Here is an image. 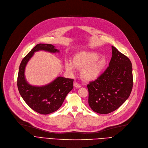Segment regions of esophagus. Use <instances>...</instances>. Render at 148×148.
Listing matches in <instances>:
<instances>
[{
  "instance_id": "34e87169",
  "label": "esophagus",
  "mask_w": 148,
  "mask_h": 148,
  "mask_svg": "<svg viewBox=\"0 0 148 148\" xmlns=\"http://www.w3.org/2000/svg\"><path fill=\"white\" fill-rule=\"evenodd\" d=\"M73 85H74L75 87H76V88H80L81 87V85L79 84H77V82H75Z\"/></svg>"
}]
</instances>
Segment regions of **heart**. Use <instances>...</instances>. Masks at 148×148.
Instances as JSON below:
<instances>
[{"instance_id":"1","label":"heart","mask_w":148,"mask_h":148,"mask_svg":"<svg viewBox=\"0 0 148 148\" xmlns=\"http://www.w3.org/2000/svg\"><path fill=\"white\" fill-rule=\"evenodd\" d=\"M99 57L96 52H81L73 57L72 63L66 62L65 66L67 71L71 73L75 72V67L81 69L82 79L86 82H92L101 76L107 64L105 57Z\"/></svg>"}]
</instances>
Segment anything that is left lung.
I'll return each instance as SVG.
<instances>
[{
    "label": "left lung",
    "mask_w": 148,
    "mask_h": 148,
    "mask_svg": "<svg viewBox=\"0 0 148 148\" xmlns=\"http://www.w3.org/2000/svg\"><path fill=\"white\" fill-rule=\"evenodd\" d=\"M112 57L106 70L87 85L88 104L91 109L107 114L119 108L131 94L133 69L131 61L112 46Z\"/></svg>",
    "instance_id": "1"
}]
</instances>
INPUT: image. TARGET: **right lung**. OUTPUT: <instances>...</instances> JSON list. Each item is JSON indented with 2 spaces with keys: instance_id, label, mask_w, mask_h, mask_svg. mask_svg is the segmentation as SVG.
Segmentation results:
<instances>
[{
  "instance_id": "obj_1",
  "label": "right lung",
  "mask_w": 148,
  "mask_h": 148,
  "mask_svg": "<svg viewBox=\"0 0 148 148\" xmlns=\"http://www.w3.org/2000/svg\"><path fill=\"white\" fill-rule=\"evenodd\" d=\"M40 50L52 53L59 52L51 44L36 45L21 61L17 78V86L21 96L31 109L39 114L47 115L57 110L62 105L66 95L73 88V79L59 76L44 86L30 85L25 78V68L34 53Z\"/></svg>"
}]
</instances>
